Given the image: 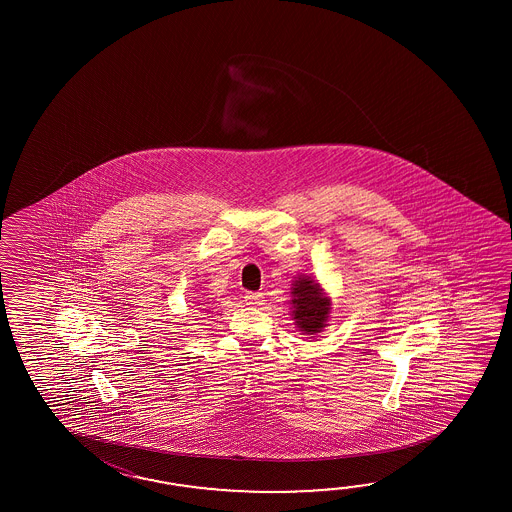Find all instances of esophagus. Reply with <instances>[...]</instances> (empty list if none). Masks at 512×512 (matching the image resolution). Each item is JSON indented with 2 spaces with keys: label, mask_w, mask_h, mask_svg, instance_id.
<instances>
[{
  "label": "esophagus",
  "mask_w": 512,
  "mask_h": 512,
  "mask_svg": "<svg viewBox=\"0 0 512 512\" xmlns=\"http://www.w3.org/2000/svg\"><path fill=\"white\" fill-rule=\"evenodd\" d=\"M245 302L249 305H261L263 304V294L247 293L245 294Z\"/></svg>",
  "instance_id": "34e87169"
}]
</instances>
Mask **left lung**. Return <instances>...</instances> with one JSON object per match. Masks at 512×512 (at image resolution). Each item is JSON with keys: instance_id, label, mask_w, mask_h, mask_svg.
Wrapping results in <instances>:
<instances>
[{"instance_id": "1", "label": "left lung", "mask_w": 512, "mask_h": 512, "mask_svg": "<svg viewBox=\"0 0 512 512\" xmlns=\"http://www.w3.org/2000/svg\"><path fill=\"white\" fill-rule=\"evenodd\" d=\"M289 305L293 309L294 326L302 331V335L313 337L329 326L331 298L313 276H294Z\"/></svg>"}]
</instances>
